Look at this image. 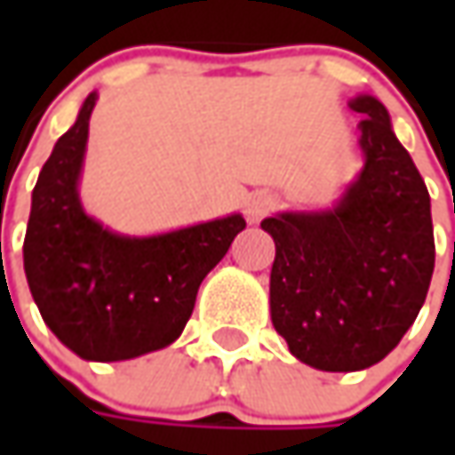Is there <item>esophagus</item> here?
<instances>
[{
  "instance_id": "34e87169",
  "label": "esophagus",
  "mask_w": 455,
  "mask_h": 455,
  "mask_svg": "<svg viewBox=\"0 0 455 455\" xmlns=\"http://www.w3.org/2000/svg\"><path fill=\"white\" fill-rule=\"evenodd\" d=\"M275 207V197L268 192H255L245 202V220L248 222H260Z\"/></svg>"
}]
</instances>
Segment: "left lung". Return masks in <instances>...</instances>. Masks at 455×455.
<instances>
[{
  "label": "left lung",
  "instance_id": "1",
  "mask_svg": "<svg viewBox=\"0 0 455 455\" xmlns=\"http://www.w3.org/2000/svg\"><path fill=\"white\" fill-rule=\"evenodd\" d=\"M349 108L364 116L357 180L329 210L260 222L275 243L273 326L293 357L323 372L387 357L415 322L435 266L430 195L387 108L367 93Z\"/></svg>",
  "mask_w": 455,
  "mask_h": 455
}]
</instances>
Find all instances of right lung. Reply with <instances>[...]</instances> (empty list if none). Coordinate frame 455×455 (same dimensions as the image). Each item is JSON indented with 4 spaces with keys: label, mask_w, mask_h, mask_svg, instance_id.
<instances>
[{
    "label": "right lung",
    "mask_w": 455,
    "mask_h": 455,
    "mask_svg": "<svg viewBox=\"0 0 455 455\" xmlns=\"http://www.w3.org/2000/svg\"><path fill=\"white\" fill-rule=\"evenodd\" d=\"M98 93L83 100L32 189L25 275L44 323L88 362H121L180 339L204 275L245 230L243 215L162 235H121L83 210L80 172Z\"/></svg>",
    "instance_id": "add662e5"
}]
</instances>
